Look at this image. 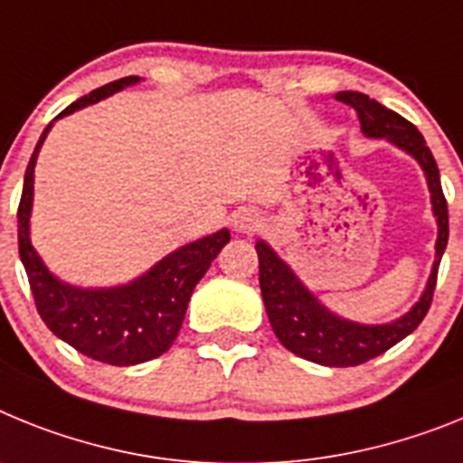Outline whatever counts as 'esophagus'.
Returning <instances> with one entry per match:
<instances>
[{
    "mask_svg": "<svg viewBox=\"0 0 463 463\" xmlns=\"http://www.w3.org/2000/svg\"><path fill=\"white\" fill-rule=\"evenodd\" d=\"M235 228L240 232H256L260 228V216L256 214V212L244 209V212H240V214L235 216Z\"/></svg>",
    "mask_w": 463,
    "mask_h": 463,
    "instance_id": "esophagus-1",
    "label": "esophagus"
}]
</instances>
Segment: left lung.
<instances>
[{
	"instance_id": "1",
	"label": "left lung",
	"mask_w": 463,
	"mask_h": 463,
	"mask_svg": "<svg viewBox=\"0 0 463 463\" xmlns=\"http://www.w3.org/2000/svg\"><path fill=\"white\" fill-rule=\"evenodd\" d=\"M335 99L356 111L364 135L387 137L389 142L408 151L410 156H415L417 163L424 170L426 182H429L433 214L438 219L436 260H433L431 277H429V284L421 293L420 303L405 317L392 321V324H382V326H364V324H354V321L340 319L333 312H328L263 240L256 242L260 293H263L268 319H270L272 331L279 337V343L288 352L298 354L307 361H315V364L331 365V368H349V365H361L365 361L375 359L420 326L429 307H431L438 281V265H440L443 251L448 247L449 226L448 200H445L443 186H440L438 165L429 146H426L421 132L403 116L382 107L380 102L371 99L364 92H337Z\"/></svg>"
}]
</instances>
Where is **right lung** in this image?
Instances as JSON below:
<instances>
[{
	"label": "right lung",
	"mask_w": 463,
	"mask_h": 463,
	"mask_svg": "<svg viewBox=\"0 0 463 463\" xmlns=\"http://www.w3.org/2000/svg\"><path fill=\"white\" fill-rule=\"evenodd\" d=\"M139 81L126 76L76 99L60 116L109 98L116 90ZM58 116V118H60ZM51 126L39 137L25 170L18 204V251L30 279L39 317L51 331L95 361L111 365H135L165 354L176 340L188 300L212 260L228 244L231 232L219 231L198 242L176 249L154 265L146 275L114 288H76L62 284L46 270L30 242V209L34 191V163Z\"/></svg>",
	"instance_id": "add662e5"
}]
</instances>
